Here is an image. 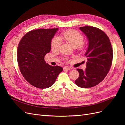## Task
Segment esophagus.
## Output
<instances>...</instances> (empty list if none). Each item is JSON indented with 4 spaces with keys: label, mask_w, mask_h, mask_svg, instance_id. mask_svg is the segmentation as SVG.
I'll return each mask as SVG.
<instances>
[{
    "label": "esophagus",
    "mask_w": 125,
    "mask_h": 125,
    "mask_svg": "<svg viewBox=\"0 0 125 125\" xmlns=\"http://www.w3.org/2000/svg\"><path fill=\"white\" fill-rule=\"evenodd\" d=\"M72 68L71 67H68V66H66L65 67H63V70H71Z\"/></svg>",
    "instance_id": "esophagus-1"
}]
</instances>
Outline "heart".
<instances>
[{"mask_svg":"<svg viewBox=\"0 0 125 125\" xmlns=\"http://www.w3.org/2000/svg\"><path fill=\"white\" fill-rule=\"evenodd\" d=\"M62 36L64 40L68 42L74 48L80 47L83 42V37L78 31L70 30L63 32ZM62 41L58 36H55L51 42V47L52 50L57 51L61 45Z\"/></svg>","mask_w":125,"mask_h":125,"instance_id":"1","label":"heart"}]
</instances>
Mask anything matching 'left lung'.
I'll return each instance as SVG.
<instances>
[{"instance_id": "8db88e82", "label": "left lung", "mask_w": 125, "mask_h": 125, "mask_svg": "<svg viewBox=\"0 0 125 125\" xmlns=\"http://www.w3.org/2000/svg\"><path fill=\"white\" fill-rule=\"evenodd\" d=\"M79 29L88 41L84 54L88 61L84 71L77 69L79 77L75 83L82 88H89L99 84L106 76L112 65L113 50L108 37L101 30L90 26Z\"/></svg>"}]
</instances>
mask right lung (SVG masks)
Here are the masks:
<instances>
[{
    "instance_id": "1",
    "label": "right lung",
    "mask_w": 125,
    "mask_h": 125,
    "mask_svg": "<svg viewBox=\"0 0 125 125\" xmlns=\"http://www.w3.org/2000/svg\"><path fill=\"white\" fill-rule=\"evenodd\" d=\"M58 29H37L25 34L19 42L17 59L21 73L30 84L45 89L53 85L62 67L46 63L44 57L51 50V42Z\"/></svg>"
}]
</instances>
